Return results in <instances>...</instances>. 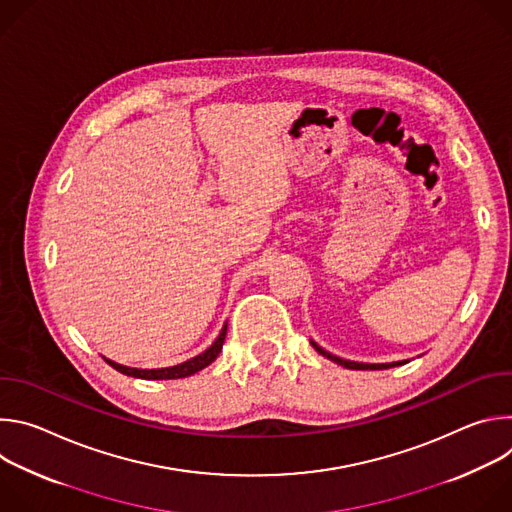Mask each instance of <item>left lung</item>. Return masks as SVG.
I'll return each instance as SVG.
<instances>
[{"mask_svg": "<svg viewBox=\"0 0 512 512\" xmlns=\"http://www.w3.org/2000/svg\"><path fill=\"white\" fill-rule=\"evenodd\" d=\"M312 346H314L322 356H326V358L334 360L336 364H342L344 369H354V371H367V369L377 371V369H391V367H399V364H405V362H389V364H362V362H350V360H344V358H338V356H334V354L326 352V350H324V348H320L316 342H312Z\"/></svg>", "mask_w": 512, "mask_h": 512, "instance_id": "obj_1", "label": "left lung"}]
</instances>
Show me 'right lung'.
Returning a JSON list of instances; mask_svg holds the SVG:
<instances>
[{"instance_id":"obj_1","label":"right lung","mask_w":512,"mask_h":512,"mask_svg":"<svg viewBox=\"0 0 512 512\" xmlns=\"http://www.w3.org/2000/svg\"><path fill=\"white\" fill-rule=\"evenodd\" d=\"M225 336H227V324L223 326L221 334H218V338L214 340V344L204 350L202 354L182 362V364H176V367H168V369H150V371H141V369H129V367H123V364H117L113 360H107L111 367L127 377H135V379H148V381H166V379H184V377H190L198 371H202L204 367H208V364L218 356V352L223 350V342H225Z\"/></svg>"}]
</instances>
